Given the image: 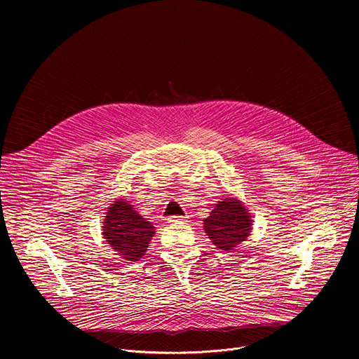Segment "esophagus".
I'll return each mask as SVG.
<instances>
[{
	"instance_id": "34e87169",
	"label": "esophagus",
	"mask_w": 359,
	"mask_h": 359,
	"mask_svg": "<svg viewBox=\"0 0 359 359\" xmlns=\"http://www.w3.org/2000/svg\"><path fill=\"white\" fill-rule=\"evenodd\" d=\"M186 220H187V217H184V216H170V217H168L169 223H177V222H186Z\"/></svg>"
}]
</instances>
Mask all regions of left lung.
<instances>
[{"label": "left lung", "mask_w": 359, "mask_h": 359, "mask_svg": "<svg viewBox=\"0 0 359 359\" xmlns=\"http://www.w3.org/2000/svg\"><path fill=\"white\" fill-rule=\"evenodd\" d=\"M204 230L219 248L233 250L250 234V215L238 200L224 198L217 201L215 210L204 220Z\"/></svg>", "instance_id": "obj_1"}]
</instances>
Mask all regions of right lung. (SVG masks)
Returning a JSON list of instances; mask_svg holds the SVG:
<instances>
[{"mask_svg": "<svg viewBox=\"0 0 359 359\" xmlns=\"http://www.w3.org/2000/svg\"><path fill=\"white\" fill-rule=\"evenodd\" d=\"M133 209L132 204L119 198L111 204L102 229L108 244L128 262H137L155 234V227Z\"/></svg>", "mask_w": 359, "mask_h": 359, "instance_id": "1", "label": "right lung"}]
</instances>
